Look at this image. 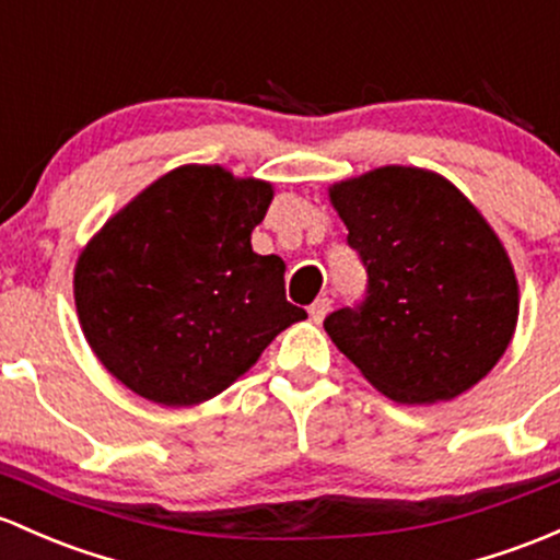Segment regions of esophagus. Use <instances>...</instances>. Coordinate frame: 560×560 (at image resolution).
<instances>
[{"instance_id":"1","label":"esophagus","mask_w":560,"mask_h":560,"mask_svg":"<svg viewBox=\"0 0 560 560\" xmlns=\"http://www.w3.org/2000/svg\"><path fill=\"white\" fill-rule=\"evenodd\" d=\"M330 312V299H317V302H312V306H310V317L315 323H323V317H326Z\"/></svg>"}]
</instances>
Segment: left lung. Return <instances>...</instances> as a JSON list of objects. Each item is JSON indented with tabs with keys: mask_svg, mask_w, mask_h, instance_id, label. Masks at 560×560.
Listing matches in <instances>:
<instances>
[{
	"mask_svg": "<svg viewBox=\"0 0 560 560\" xmlns=\"http://www.w3.org/2000/svg\"><path fill=\"white\" fill-rule=\"evenodd\" d=\"M363 261V302L326 317L328 336L398 402L451 400L508 350L518 280L465 195L435 173L387 165L330 189Z\"/></svg>",
	"mask_w": 560,
	"mask_h": 560,
	"instance_id": "8db88e82",
	"label": "left lung"
}]
</instances>
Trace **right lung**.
I'll return each mask as SVG.
<instances>
[{"label":"right lung","instance_id":"obj_1","mask_svg":"<svg viewBox=\"0 0 560 560\" xmlns=\"http://www.w3.org/2000/svg\"><path fill=\"white\" fill-rule=\"evenodd\" d=\"M269 202V184L184 165L106 221L77 261L74 302L112 376L162 406H195L304 320L282 258L250 248Z\"/></svg>","mask_w":560,"mask_h":560}]
</instances>
